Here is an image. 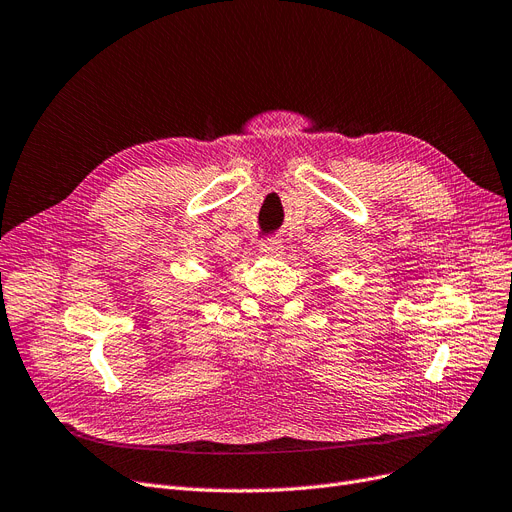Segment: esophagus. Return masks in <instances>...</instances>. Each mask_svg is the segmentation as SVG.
Wrapping results in <instances>:
<instances>
[{
    "instance_id": "esophagus-1",
    "label": "esophagus",
    "mask_w": 512,
    "mask_h": 512,
    "mask_svg": "<svg viewBox=\"0 0 512 512\" xmlns=\"http://www.w3.org/2000/svg\"><path fill=\"white\" fill-rule=\"evenodd\" d=\"M261 253L266 257H280L282 255V244L278 240H263L261 242Z\"/></svg>"
}]
</instances>
